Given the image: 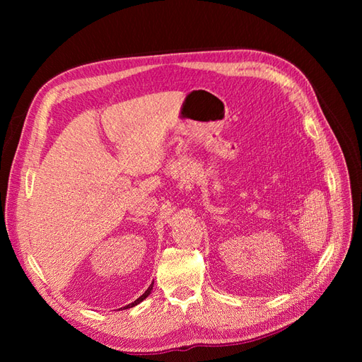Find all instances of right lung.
Instances as JSON below:
<instances>
[{
  "instance_id": "1",
  "label": "right lung",
  "mask_w": 362,
  "mask_h": 362,
  "mask_svg": "<svg viewBox=\"0 0 362 362\" xmlns=\"http://www.w3.org/2000/svg\"><path fill=\"white\" fill-rule=\"evenodd\" d=\"M152 287H154V282H152V284H151V286H149V287H148V290H146V291H145V293H144V294H141V296H140V298H139V299H136V300H134V302H133V303H128V305H127V306H124V308H125V310H127V308H133V306H136V305H139V303H140V302H141V300H145V299H146V298H148V296H149V294H151V291H152ZM120 310H122V308H120Z\"/></svg>"
}]
</instances>
